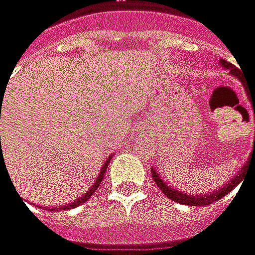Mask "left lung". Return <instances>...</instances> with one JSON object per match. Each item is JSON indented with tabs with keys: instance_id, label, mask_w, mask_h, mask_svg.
Listing matches in <instances>:
<instances>
[{
	"instance_id": "obj_1",
	"label": "left lung",
	"mask_w": 255,
	"mask_h": 255,
	"mask_svg": "<svg viewBox=\"0 0 255 255\" xmlns=\"http://www.w3.org/2000/svg\"><path fill=\"white\" fill-rule=\"evenodd\" d=\"M219 64L222 65V68H225L229 71V74L232 75V77H235V78H238V80H241V71L235 66V65L229 64L228 61L225 59H221L219 61ZM243 81V80H241ZM247 96H248V99L251 101V106H253V110H254V122H255V103L253 100V96L250 97V94L247 93ZM254 149H253V152L250 155V158H248V161H247L246 164H244V167L237 173V175L234 177V178H231L229 181H228L225 186H221L218 190H213L210 191V193H205V194H187V193H183V191L177 190V189H174V187H170V184H167L165 183V180L159 175V173L152 168L151 171H152V178H154L155 184L161 189V191L168 197V199H171L174 202H178V203H181V205H190V206H206V205H210V203H213V202H216V200H221L225 194H228L229 191H232L241 181H243V174L246 171V168L248 167V164H250V161L251 159H255V135H254V146H253Z\"/></svg>"
}]
</instances>
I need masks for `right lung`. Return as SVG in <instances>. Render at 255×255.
<instances>
[{
  "instance_id": "add662e5",
  "label": "right lung",
  "mask_w": 255,
  "mask_h": 255,
  "mask_svg": "<svg viewBox=\"0 0 255 255\" xmlns=\"http://www.w3.org/2000/svg\"><path fill=\"white\" fill-rule=\"evenodd\" d=\"M113 158V155H110L109 158H107V161L104 162V165L101 167L100 170V174H99V177L96 178V181H94V184L90 187V190L87 191L85 194H82L80 199H77V200H74V202H71L69 205H65V206H59V208H45V209L47 210H66V209H71V208H77V206H80V205H82L84 202H87L91 196H93V193L99 189V186L101 184V181H103V178H104V173H106V170H107V167H109V164H110V159ZM36 206H39V205H36ZM39 208H42V206H39Z\"/></svg>"
}]
</instances>
